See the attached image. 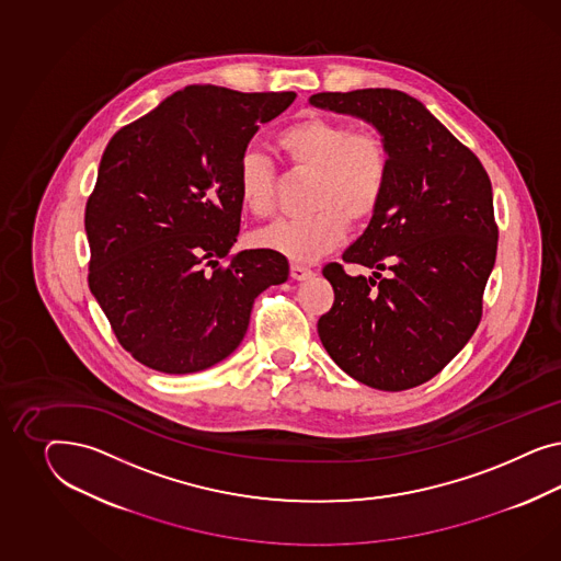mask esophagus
Returning a JSON list of instances; mask_svg holds the SVG:
<instances>
[{
    "label": "esophagus",
    "mask_w": 561,
    "mask_h": 561,
    "mask_svg": "<svg viewBox=\"0 0 561 561\" xmlns=\"http://www.w3.org/2000/svg\"><path fill=\"white\" fill-rule=\"evenodd\" d=\"M289 275H291V279H296V282H305L308 277H312V270H308L305 265H298V263H291Z\"/></svg>",
    "instance_id": "esophagus-1"
}]
</instances>
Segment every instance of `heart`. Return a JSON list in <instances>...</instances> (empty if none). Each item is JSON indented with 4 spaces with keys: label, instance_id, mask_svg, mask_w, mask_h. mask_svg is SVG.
<instances>
[{
    "label": "heart",
    "instance_id": "heart-1",
    "mask_svg": "<svg viewBox=\"0 0 561 561\" xmlns=\"http://www.w3.org/2000/svg\"><path fill=\"white\" fill-rule=\"evenodd\" d=\"M277 146L300 170H312L310 207L305 218L273 221L256 232V244L312 263L337 249L347 221H366L385 197L391 172L387 141L373 129H356L340 119L305 117L277 134ZM238 199L256 218L275 207V169L259 150H247L237 167Z\"/></svg>",
    "mask_w": 561,
    "mask_h": 561
}]
</instances>
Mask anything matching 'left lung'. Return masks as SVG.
I'll return each mask as SVG.
<instances>
[{
	"label": "left lung",
	"mask_w": 561,
	"mask_h": 561,
	"mask_svg": "<svg viewBox=\"0 0 561 561\" xmlns=\"http://www.w3.org/2000/svg\"><path fill=\"white\" fill-rule=\"evenodd\" d=\"M310 104L370 123L391 158L382 202L343 253L345 263L374 270L373 277L347 275L340 263L324 267L335 302L319 319V337L357 382L408 391L440 373L481 321L497 251L490 176L405 92H321ZM385 268L389 278L379 277Z\"/></svg>",
	"instance_id": "1"
}]
</instances>
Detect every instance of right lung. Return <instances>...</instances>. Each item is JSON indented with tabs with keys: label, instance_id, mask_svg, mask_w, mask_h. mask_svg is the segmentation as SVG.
I'll list each match as a JSON object with an SVG mask.
<instances>
[{
	"label": "right lung",
	"instance_id": "1",
	"mask_svg": "<svg viewBox=\"0 0 561 561\" xmlns=\"http://www.w3.org/2000/svg\"><path fill=\"white\" fill-rule=\"evenodd\" d=\"M294 92L187 85L119 129L85 204L88 286L121 345L164 374L205 370L244 337L256 296L288 279L270 249L230 256L237 167Z\"/></svg>",
	"mask_w": 561,
	"mask_h": 561
}]
</instances>
